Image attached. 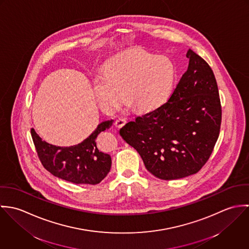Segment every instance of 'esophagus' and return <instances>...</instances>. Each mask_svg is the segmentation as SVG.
<instances>
[{
    "instance_id": "obj_1",
    "label": "esophagus",
    "mask_w": 249,
    "mask_h": 249,
    "mask_svg": "<svg viewBox=\"0 0 249 249\" xmlns=\"http://www.w3.org/2000/svg\"><path fill=\"white\" fill-rule=\"evenodd\" d=\"M126 123V120L124 118H119L115 121V125L117 127H123Z\"/></svg>"
}]
</instances>
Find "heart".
<instances>
[{
    "mask_svg": "<svg viewBox=\"0 0 249 249\" xmlns=\"http://www.w3.org/2000/svg\"><path fill=\"white\" fill-rule=\"evenodd\" d=\"M176 79V67L167 56L132 51L109 60L105 71L94 75L97 101L113 112L124 100L138 112H150L169 99Z\"/></svg>",
    "mask_w": 249,
    "mask_h": 249,
    "instance_id": "heart-1",
    "label": "heart"
}]
</instances>
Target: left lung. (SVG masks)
Instances as JSON below:
<instances>
[{"label": "left lung", "instance_id": "left-lung-1", "mask_svg": "<svg viewBox=\"0 0 249 249\" xmlns=\"http://www.w3.org/2000/svg\"><path fill=\"white\" fill-rule=\"evenodd\" d=\"M186 56L188 70L169 101L120 130L146 170L163 180L196 174L208 161L219 135L221 106L213 71L191 49Z\"/></svg>", "mask_w": 249, "mask_h": 249}]
</instances>
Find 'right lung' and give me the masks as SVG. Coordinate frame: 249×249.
Masks as SVG:
<instances>
[{"mask_svg":"<svg viewBox=\"0 0 249 249\" xmlns=\"http://www.w3.org/2000/svg\"><path fill=\"white\" fill-rule=\"evenodd\" d=\"M112 124L113 120L101 123L88 138L71 146L45 142L34 128L31 133L42 165L53 176L74 184L95 185L110 172L111 156L98 148L97 137Z\"/></svg>","mask_w":249,"mask_h":249,"instance_id":"right-lung-1","label":"right lung"}]
</instances>
